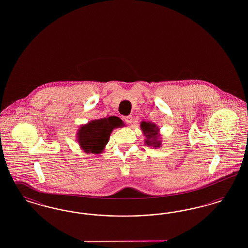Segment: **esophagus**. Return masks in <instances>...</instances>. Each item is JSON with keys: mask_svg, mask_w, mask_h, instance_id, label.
<instances>
[{"mask_svg": "<svg viewBox=\"0 0 248 248\" xmlns=\"http://www.w3.org/2000/svg\"><path fill=\"white\" fill-rule=\"evenodd\" d=\"M124 122L126 123V124H131L132 123V121H133V118H132V116H124Z\"/></svg>", "mask_w": 248, "mask_h": 248, "instance_id": "esophagus-1", "label": "esophagus"}]
</instances>
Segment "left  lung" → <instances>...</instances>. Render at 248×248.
<instances>
[{"label":"left lung","mask_w":248,"mask_h":248,"mask_svg":"<svg viewBox=\"0 0 248 248\" xmlns=\"http://www.w3.org/2000/svg\"><path fill=\"white\" fill-rule=\"evenodd\" d=\"M140 129L146 138L144 142L147 146L154 147V149L161 147L162 140L160 139V129L155 124L152 122L143 121L140 123Z\"/></svg>","instance_id":"1"}]
</instances>
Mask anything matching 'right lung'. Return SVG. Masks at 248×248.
Returning <instances> with one entry per match:
<instances>
[{"instance_id":"add662e5","label":"right lung","mask_w":248,"mask_h":248,"mask_svg":"<svg viewBox=\"0 0 248 248\" xmlns=\"http://www.w3.org/2000/svg\"><path fill=\"white\" fill-rule=\"evenodd\" d=\"M124 125L116 116L96 119L82 124L76 134L77 142L85 154H101L109 140L111 132Z\"/></svg>"}]
</instances>
